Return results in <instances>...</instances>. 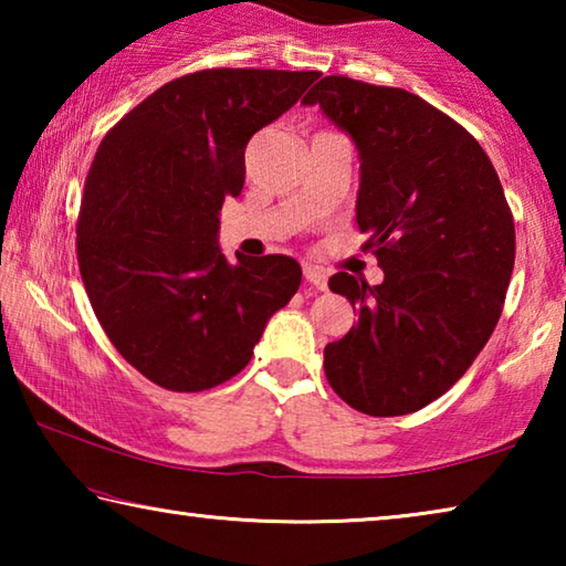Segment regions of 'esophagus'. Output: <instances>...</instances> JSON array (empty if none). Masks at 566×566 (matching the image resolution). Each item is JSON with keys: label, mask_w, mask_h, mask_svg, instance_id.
I'll use <instances>...</instances> for the list:
<instances>
[{"label": "esophagus", "mask_w": 566, "mask_h": 566, "mask_svg": "<svg viewBox=\"0 0 566 566\" xmlns=\"http://www.w3.org/2000/svg\"><path fill=\"white\" fill-rule=\"evenodd\" d=\"M304 280L310 282L312 286H317V290H327V274H324L319 266L306 264L304 266Z\"/></svg>", "instance_id": "obj_1"}]
</instances>
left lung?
<instances>
[{"label":"left lung","instance_id":"8db88e82","mask_svg":"<svg viewBox=\"0 0 566 566\" xmlns=\"http://www.w3.org/2000/svg\"><path fill=\"white\" fill-rule=\"evenodd\" d=\"M302 104L357 145V224L385 272L377 286L329 280L357 324L324 347V375L364 415H409L492 337L514 270L512 209L479 142L417 94L332 74Z\"/></svg>","mask_w":566,"mask_h":566}]
</instances>
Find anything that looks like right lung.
I'll return each instance as SVG.
<instances>
[{"mask_svg":"<svg viewBox=\"0 0 566 566\" xmlns=\"http://www.w3.org/2000/svg\"><path fill=\"white\" fill-rule=\"evenodd\" d=\"M319 72L202 70L167 82L114 124L76 219V262L109 342L171 391L242 371L302 266L266 254L227 262L219 212L244 187V149Z\"/></svg>","mask_w":566,"mask_h":566,"instance_id":"1","label":"right lung"}]
</instances>
